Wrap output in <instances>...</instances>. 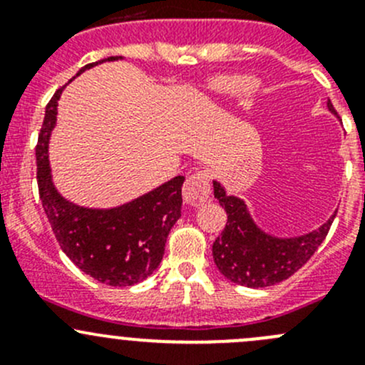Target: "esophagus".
<instances>
[{"mask_svg": "<svg viewBox=\"0 0 365 365\" xmlns=\"http://www.w3.org/2000/svg\"><path fill=\"white\" fill-rule=\"evenodd\" d=\"M183 201L190 206H200L210 197V175L206 171H197L187 178L183 185Z\"/></svg>", "mask_w": 365, "mask_h": 365, "instance_id": "obj_1", "label": "esophagus"}]
</instances>
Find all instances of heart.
<instances>
[{"mask_svg": "<svg viewBox=\"0 0 365 365\" xmlns=\"http://www.w3.org/2000/svg\"><path fill=\"white\" fill-rule=\"evenodd\" d=\"M210 88L222 95H244L256 88V79L251 76H222L212 81Z\"/></svg>", "mask_w": 365, "mask_h": 365, "instance_id": "heart-1", "label": "heart"}]
</instances>
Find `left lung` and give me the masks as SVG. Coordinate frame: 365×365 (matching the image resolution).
I'll use <instances>...</instances> for the list:
<instances>
[{
    "label": "left lung",
    "mask_w": 365,
    "mask_h": 365,
    "mask_svg": "<svg viewBox=\"0 0 365 365\" xmlns=\"http://www.w3.org/2000/svg\"><path fill=\"white\" fill-rule=\"evenodd\" d=\"M329 111L337 114L329 101ZM213 196L226 210L227 222L213 242L212 254L220 274L247 288H268L300 270L329 233L336 212L325 224L300 237H275L254 222L244 200L226 192L213 180Z\"/></svg>",
    "instance_id": "obj_1"
}]
</instances>
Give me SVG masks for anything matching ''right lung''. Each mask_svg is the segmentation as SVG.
Wrapping results in <instances>:
<instances>
[{
	"label": "right lung",
	"instance_id": "obj_1",
	"mask_svg": "<svg viewBox=\"0 0 365 365\" xmlns=\"http://www.w3.org/2000/svg\"><path fill=\"white\" fill-rule=\"evenodd\" d=\"M114 60H121V56L86 65L76 77L95 65ZM63 88L47 104L36 145L40 200L61 251L77 268L108 286H134L150 277L160 264L169 231L182 215L185 178L175 176L114 208H86L65 200L54 187L49 165V138L56 125L58 101Z\"/></svg>",
	"mask_w": 365,
	"mask_h": 365
}]
</instances>
